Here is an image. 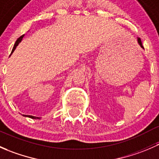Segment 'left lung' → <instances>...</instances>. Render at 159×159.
<instances>
[{
  "label": "left lung",
  "instance_id": "obj_1",
  "mask_svg": "<svg viewBox=\"0 0 159 159\" xmlns=\"http://www.w3.org/2000/svg\"><path fill=\"white\" fill-rule=\"evenodd\" d=\"M138 41H139V44H140V45H141V47H142V48H144L143 45H142V41H141V38H138Z\"/></svg>",
  "mask_w": 159,
  "mask_h": 159
}]
</instances>
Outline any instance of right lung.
Instances as JSON below:
<instances>
[{"label":"right lung","instance_id":"1","mask_svg":"<svg viewBox=\"0 0 159 159\" xmlns=\"http://www.w3.org/2000/svg\"><path fill=\"white\" fill-rule=\"evenodd\" d=\"M23 37H24V35H22V36H20V38H17V41H16V42H15V44H14V48H13V50H12V51H14V49H15L16 46H17V44H18V43L20 42V41H21V40H22V38H23ZM24 116L29 117V118H34V119H38V118H38V117H34V116H32V115H24Z\"/></svg>","mask_w":159,"mask_h":159}]
</instances>
